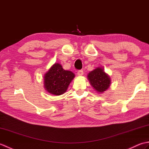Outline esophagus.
Instances as JSON below:
<instances>
[{
	"mask_svg": "<svg viewBox=\"0 0 149 149\" xmlns=\"http://www.w3.org/2000/svg\"><path fill=\"white\" fill-rule=\"evenodd\" d=\"M77 75H83V70H77Z\"/></svg>",
	"mask_w": 149,
	"mask_h": 149,
	"instance_id": "34e87169",
	"label": "esophagus"
}]
</instances>
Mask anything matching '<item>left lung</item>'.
Wrapping results in <instances>:
<instances>
[{"label":"left lung","instance_id":"1","mask_svg":"<svg viewBox=\"0 0 149 149\" xmlns=\"http://www.w3.org/2000/svg\"><path fill=\"white\" fill-rule=\"evenodd\" d=\"M88 79L91 86L99 93L105 91L110 86L109 77L101 68H97L90 72Z\"/></svg>","mask_w":149,"mask_h":149}]
</instances>
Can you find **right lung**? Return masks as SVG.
Returning <instances> with one entry per match:
<instances>
[{"label": "right lung", "mask_w": 149, "mask_h": 149, "mask_svg": "<svg viewBox=\"0 0 149 149\" xmlns=\"http://www.w3.org/2000/svg\"><path fill=\"white\" fill-rule=\"evenodd\" d=\"M74 77V73L65 70L61 65L56 63L45 75V88L50 93L60 95L66 91Z\"/></svg>", "instance_id": "right-lung-1"}]
</instances>
